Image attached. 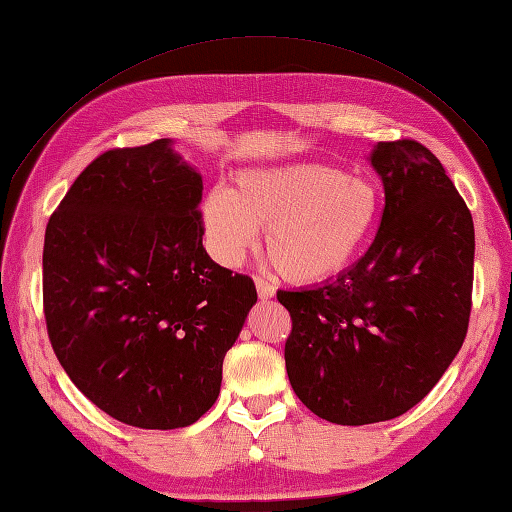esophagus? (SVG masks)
<instances>
[{"mask_svg":"<svg viewBox=\"0 0 512 512\" xmlns=\"http://www.w3.org/2000/svg\"><path fill=\"white\" fill-rule=\"evenodd\" d=\"M256 291H258L260 299H271L273 295H276V286L263 278H256Z\"/></svg>","mask_w":512,"mask_h":512,"instance_id":"34e87169","label":"esophagus"}]
</instances>
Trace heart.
<instances>
[{
    "label": "heart",
    "instance_id": "b5f03b06",
    "mask_svg": "<svg viewBox=\"0 0 512 512\" xmlns=\"http://www.w3.org/2000/svg\"><path fill=\"white\" fill-rule=\"evenodd\" d=\"M378 184L326 162L299 160L245 169L234 189L204 197L202 221L215 256L239 265L265 230V252L280 276L315 284L339 276L369 245L382 219Z\"/></svg>",
    "mask_w": 512,
    "mask_h": 512
}]
</instances>
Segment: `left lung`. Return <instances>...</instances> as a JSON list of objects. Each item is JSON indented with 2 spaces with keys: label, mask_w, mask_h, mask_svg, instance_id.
Returning a JSON list of instances; mask_svg holds the SVG:
<instances>
[{
  "label": "left lung",
  "mask_w": 512,
  "mask_h": 512,
  "mask_svg": "<svg viewBox=\"0 0 512 512\" xmlns=\"http://www.w3.org/2000/svg\"><path fill=\"white\" fill-rule=\"evenodd\" d=\"M384 213L367 254L339 276L278 291L293 319L289 382L306 408L339 426L404 415L463 347L473 284V221L428 147L373 145Z\"/></svg>",
  "instance_id": "obj_1"
}]
</instances>
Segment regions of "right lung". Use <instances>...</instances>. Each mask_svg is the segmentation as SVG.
<instances>
[{"label": "right lung", "instance_id": "add662e5", "mask_svg": "<svg viewBox=\"0 0 512 512\" xmlns=\"http://www.w3.org/2000/svg\"><path fill=\"white\" fill-rule=\"evenodd\" d=\"M202 176L160 139L95 158L43 247L49 341L71 382L143 430L186 428L217 402L252 278L202 245Z\"/></svg>", "mask_w": 512, "mask_h": 512}]
</instances>
